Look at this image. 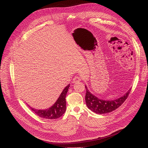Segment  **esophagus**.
<instances>
[{
  "instance_id": "34e87169",
  "label": "esophagus",
  "mask_w": 148,
  "mask_h": 148,
  "mask_svg": "<svg viewBox=\"0 0 148 148\" xmlns=\"http://www.w3.org/2000/svg\"><path fill=\"white\" fill-rule=\"evenodd\" d=\"M81 81V78H80L79 77H75L73 79V83H77Z\"/></svg>"
}]
</instances>
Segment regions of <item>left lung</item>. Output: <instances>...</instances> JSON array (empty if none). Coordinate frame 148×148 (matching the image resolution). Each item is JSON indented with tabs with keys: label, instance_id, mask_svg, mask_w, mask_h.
Segmentation results:
<instances>
[{
	"label": "left lung",
	"instance_id": "obj_1",
	"mask_svg": "<svg viewBox=\"0 0 148 148\" xmlns=\"http://www.w3.org/2000/svg\"><path fill=\"white\" fill-rule=\"evenodd\" d=\"M85 88L86 89V96H85L86 105L89 109L98 114L109 113L117 109L127 99L131 91V89H130L123 96L118 99L112 101H105L99 99L95 95H92L89 91L86 86H85Z\"/></svg>",
	"mask_w": 148,
	"mask_h": 148
}]
</instances>
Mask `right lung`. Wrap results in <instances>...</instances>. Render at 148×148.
Segmentation results:
<instances>
[{
	"mask_svg": "<svg viewBox=\"0 0 148 148\" xmlns=\"http://www.w3.org/2000/svg\"><path fill=\"white\" fill-rule=\"evenodd\" d=\"M70 87V84L66 86L62 92L59 97L51 107L46 110H38L33 108L30 109L39 117L46 119H56L60 117L66 110L65 97Z\"/></svg>",
	"mask_w": 148,
	"mask_h": 148,
	"instance_id": "1",
	"label": "right lung"
}]
</instances>
